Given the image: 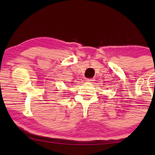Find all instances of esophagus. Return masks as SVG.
Returning a JSON list of instances; mask_svg holds the SVG:
<instances>
[{"instance_id":"esophagus-1","label":"esophagus","mask_w":155,"mask_h":155,"mask_svg":"<svg viewBox=\"0 0 155 155\" xmlns=\"http://www.w3.org/2000/svg\"><path fill=\"white\" fill-rule=\"evenodd\" d=\"M92 81H94L92 78H87V79H86V82H92Z\"/></svg>"}]
</instances>
